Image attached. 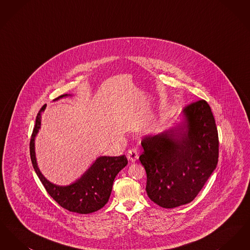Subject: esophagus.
Here are the masks:
<instances>
[{
    "mask_svg": "<svg viewBox=\"0 0 250 250\" xmlns=\"http://www.w3.org/2000/svg\"><path fill=\"white\" fill-rule=\"evenodd\" d=\"M127 158L132 162H135L139 158V154L135 149H131L127 152Z\"/></svg>",
    "mask_w": 250,
    "mask_h": 250,
    "instance_id": "esophagus-1",
    "label": "esophagus"
}]
</instances>
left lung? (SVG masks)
<instances>
[{"label":"left lung","mask_w":250,"mask_h":250,"mask_svg":"<svg viewBox=\"0 0 250 250\" xmlns=\"http://www.w3.org/2000/svg\"><path fill=\"white\" fill-rule=\"evenodd\" d=\"M183 112L181 125L142 141L146 192L163 208L192 202L218 162V134L209 104L202 99Z\"/></svg>","instance_id":"1"}]
</instances>
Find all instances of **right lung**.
Instances as JSON below:
<instances>
[{
	"instance_id": "obj_1",
	"label": "right lung",
	"mask_w": 250,
	"mask_h": 250,
	"mask_svg": "<svg viewBox=\"0 0 250 250\" xmlns=\"http://www.w3.org/2000/svg\"><path fill=\"white\" fill-rule=\"evenodd\" d=\"M67 96L62 95L55 100ZM46 105L40 108L36 116V125L30 142V155L33 167L48 195L62 208L79 214H91L103 208L108 202L113 181L120 170L127 165L125 155L100 156L83 175L66 187L50 183L40 172L36 163L35 138L41 125V113Z\"/></svg>"
}]
</instances>
